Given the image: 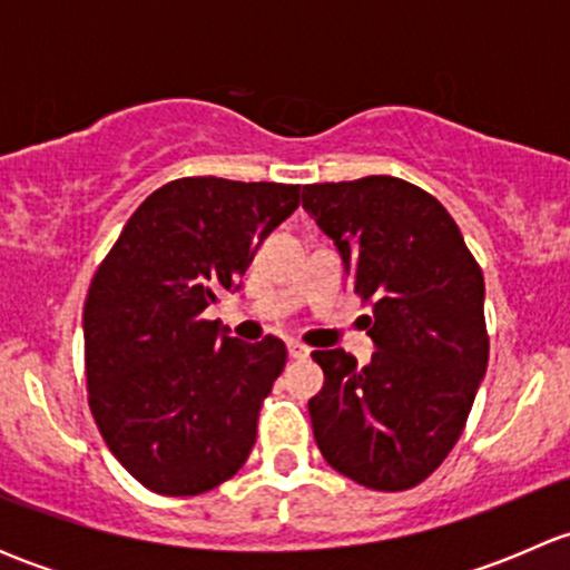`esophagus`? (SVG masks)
Wrapping results in <instances>:
<instances>
[{"label": "esophagus", "instance_id": "1", "mask_svg": "<svg viewBox=\"0 0 570 570\" xmlns=\"http://www.w3.org/2000/svg\"><path fill=\"white\" fill-rule=\"evenodd\" d=\"M286 350H289V358H295V361L308 358V347H306V344L289 342V344H286Z\"/></svg>", "mask_w": 570, "mask_h": 570}]
</instances>
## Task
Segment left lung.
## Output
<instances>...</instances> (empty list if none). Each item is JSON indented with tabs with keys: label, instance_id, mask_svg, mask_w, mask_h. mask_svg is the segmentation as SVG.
<instances>
[{
	"label": "left lung",
	"instance_id": "8db88e82",
	"mask_svg": "<svg viewBox=\"0 0 570 570\" xmlns=\"http://www.w3.org/2000/svg\"><path fill=\"white\" fill-rule=\"evenodd\" d=\"M303 209L333 239L375 353L314 350L325 372L308 400L314 439L338 474L405 491L433 474L461 439L488 366L485 281L450 212L394 176L308 184Z\"/></svg>",
	"mask_w": 570,
	"mask_h": 570
}]
</instances>
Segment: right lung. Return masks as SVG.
<instances>
[{"mask_svg":"<svg viewBox=\"0 0 570 570\" xmlns=\"http://www.w3.org/2000/svg\"><path fill=\"white\" fill-rule=\"evenodd\" d=\"M297 204L301 184L176 178L137 206L96 269L82 314L90 411L148 491L195 497L248 461L286 347L239 342L200 314L239 289Z\"/></svg>","mask_w":570,"mask_h":570,"instance_id":"1","label":"right lung"}]
</instances>
